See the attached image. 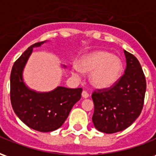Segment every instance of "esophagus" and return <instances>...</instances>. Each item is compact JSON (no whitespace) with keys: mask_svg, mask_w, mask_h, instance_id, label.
Segmentation results:
<instances>
[{"mask_svg":"<svg viewBox=\"0 0 156 156\" xmlns=\"http://www.w3.org/2000/svg\"><path fill=\"white\" fill-rule=\"evenodd\" d=\"M88 96H89V94H88L87 92L83 91V93H82V97H83V98H88Z\"/></svg>","mask_w":156,"mask_h":156,"instance_id":"esophagus-1","label":"esophagus"}]
</instances>
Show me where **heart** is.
Instances as JSON below:
<instances>
[{"mask_svg":"<svg viewBox=\"0 0 156 156\" xmlns=\"http://www.w3.org/2000/svg\"><path fill=\"white\" fill-rule=\"evenodd\" d=\"M79 68L84 73H91L89 80L94 88H107L115 84L119 78L123 63L118 56L107 51H97L83 57L79 61ZM72 74L79 78L81 70L73 67Z\"/></svg>","mask_w":156,"mask_h":156,"instance_id":"heart-1","label":"heart"}]
</instances>
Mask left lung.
Returning <instances> with one entry per match:
<instances>
[{"instance_id": "obj_1", "label": "left lung", "mask_w": 156, "mask_h": 156, "mask_svg": "<svg viewBox=\"0 0 156 156\" xmlns=\"http://www.w3.org/2000/svg\"><path fill=\"white\" fill-rule=\"evenodd\" d=\"M124 73L108 88L96 89L92 94L94 112L92 118L98 130L114 134L130 126L144 106L146 81L140 63L134 55L124 51Z\"/></svg>"}]
</instances>
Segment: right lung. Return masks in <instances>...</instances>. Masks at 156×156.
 Segmentation results:
<instances>
[{
	"mask_svg": "<svg viewBox=\"0 0 156 156\" xmlns=\"http://www.w3.org/2000/svg\"><path fill=\"white\" fill-rule=\"evenodd\" d=\"M43 43L37 42L26 50L14 62L11 73V103L15 114L29 128L51 132L60 128L73 106L81 98L83 89L58 87L48 93H37L23 82L22 73L32 49Z\"/></svg>",
	"mask_w": 156,
	"mask_h": 156,
	"instance_id": "right-lung-1",
	"label": "right lung"
}]
</instances>
